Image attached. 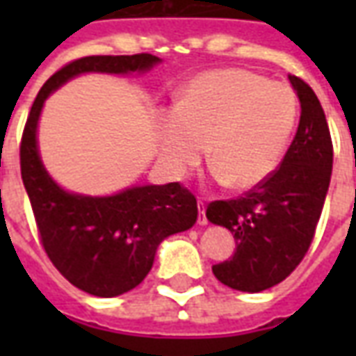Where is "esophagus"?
<instances>
[{
    "mask_svg": "<svg viewBox=\"0 0 356 356\" xmlns=\"http://www.w3.org/2000/svg\"><path fill=\"white\" fill-rule=\"evenodd\" d=\"M198 209H200L198 225H208V217H206V204H204V200H198Z\"/></svg>",
    "mask_w": 356,
    "mask_h": 356,
    "instance_id": "1",
    "label": "esophagus"
}]
</instances>
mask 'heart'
<instances>
[{"mask_svg":"<svg viewBox=\"0 0 356 356\" xmlns=\"http://www.w3.org/2000/svg\"><path fill=\"white\" fill-rule=\"evenodd\" d=\"M296 114L290 89L259 74L244 68L202 74L160 124L163 162L175 175H185L200 163L206 148L219 183L250 191L280 163Z\"/></svg>","mask_w":356,"mask_h":356,"instance_id":"heart-1","label":"heart"}]
</instances>
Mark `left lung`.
<instances>
[{
    "label": "left lung",
    "instance_id": "left-lung-1",
    "mask_svg": "<svg viewBox=\"0 0 356 356\" xmlns=\"http://www.w3.org/2000/svg\"><path fill=\"white\" fill-rule=\"evenodd\" d=\"M301 104L298 131L282 162L238 198L209 202L206 216L234 234L231 259L211 267L232 290L263 291L296 270L309 252L328 193L334 147L321 101L288 74Z\"/></svg>",
    "mask_w": 356,
    "mask_h": 356
}]
</instances>
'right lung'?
Instances as JSON below:
<instances>
[{
    "label": "right lung",
    "instance_id": "obj_1",
    "mask_svg": "<svg viewBox=\"0 0 356 356\" xmlns=\"http://www.w3.org/2000/svg\"><path fill=\"white\" fill-rule=\"evenodd\" d=\"M158 60L150 53L76 58L43 83L22 131L20 175L43 250L68 282L97 298H114L139 286L152 268L158 244L196 223V198L181 183L133 186L104 198L66 193L42 165L38 118L51 91L78 74H127L148 70Z\"/></svg>",
    "mask_w": 356,
    "mask_h": 356
}]
</instances>
